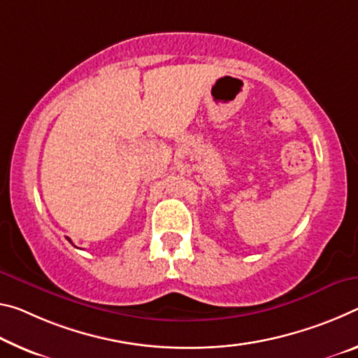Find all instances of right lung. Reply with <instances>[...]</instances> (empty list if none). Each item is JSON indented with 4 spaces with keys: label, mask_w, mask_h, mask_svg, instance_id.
<instances>
[{
    "label": "right lung",
    "mask_w": 358,
    "mask_h": 358,
    "mask_svg": "<svg viewBox=\"0 0 358 358\" xmlns=\"http://www.w3.org/2000/svg\"><path fill=\"white\" fill-rule=\"evenodd\" d=\"M68 241H70V239H68Z\"/></svg>",
    "instance_id": "obj_1"
}]
</instances>
